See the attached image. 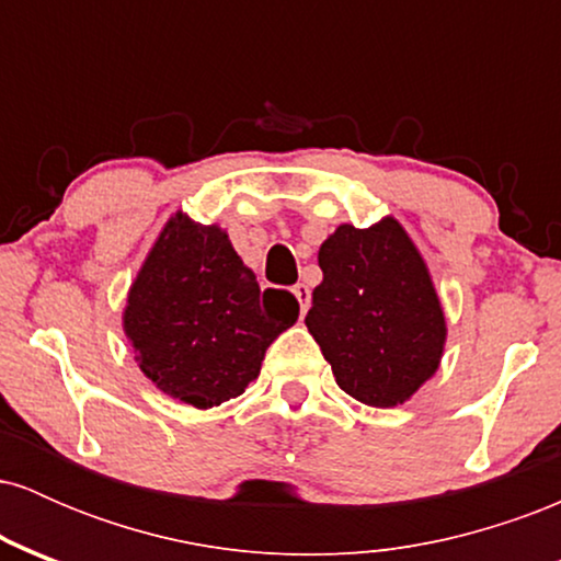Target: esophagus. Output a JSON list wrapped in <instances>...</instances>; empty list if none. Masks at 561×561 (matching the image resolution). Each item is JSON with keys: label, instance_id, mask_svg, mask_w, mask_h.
I'll use <instances>...</instances> for the list:
<instances>
[{"label": "esophagus", "instance_id": "34e87169", "mask_svg": "<svg viewBox=\"0 0 561 561\" xmlns=\"http://www.w3.org/2000/svg\"><path fill=\"white\" fill-rule=\"evenodd\" d=\"M293 293L300 302V313H306L308 306H311V289H308V285H295Z\"/></svg>", "mask_w": 561, "mask_h": 561}]
</instances>
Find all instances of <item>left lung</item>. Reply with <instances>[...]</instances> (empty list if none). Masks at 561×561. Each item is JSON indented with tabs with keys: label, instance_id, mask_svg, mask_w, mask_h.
Here are the masks:
<instances>
[{
	"label": "left lung",
	"instance_id": "obj_1",
	"mask_svg": "<svg viewBox=\"0 0 561 561\" xmlns=\"http://www.w3.org/2000/svg\"><path fill=\"white\" fill-rule=\"evenodd\" d=\"M324 279L306 317L347 396L390 409L435 375L446 317L420 250L396 218L334 229L319 248Z\"/></svg>",
	"mask_w": 561,
	"mask_h": 561
}]
</instances>
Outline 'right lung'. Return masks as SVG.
I'll return each instance as SVG.
<instances>
[{
	"label": "right lung",
	"instance_id": "1",
	"mask_svg": "<svg viewBox=\"0 0 561 561\" xmlns=\"http://www.w3.org/2000/svg\"><path fill=\"white\" fill-rule=\"evenodd\" d=\"M298 313L287 289L261 293L227 231L176 214L128 289L124 330L165 396L210 409L242 396Z\"/></svg>",
	"mask_w": 561,
	"mask_h": 561
}]
</instances>
